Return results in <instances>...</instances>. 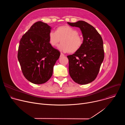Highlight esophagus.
<instances>
[{"instance_id": "34e87169", "label": "esophagus", "mask_w": 125, "mask_h": 125, "mask_svg": "<svg viewBox=\"0 0 125 125\" xmlns=\"http://www.w3.org/2000/svg\"><path fill=\"white\" fill-rule=\"evenodd\" d=\"M63 56H64V55L63 54V53H60V57H63Z\"/></svg>"}]
</instances>
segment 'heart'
<instances>
[{
	"label": "heart",
	"instance_id": "b5f03b06",
	"mask_svg": "<svg viewBox=\"0 0 125 125\" xmlns=\"http://www.w3.org/2000/svg\"><path fill=\"white\" fill-rule=\"evenodd\" d=\"M61 40L58 49L61 52L74 53L78 51L83 43V39L79 32L69 26L57 27L55 31H51L48 34V41L51 46H56Z\"/></svg>",
	"mask_w": 125,
	"mask_h": 125
}]
</instances>
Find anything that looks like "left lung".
<instances>
[{
  "instance_id": "left-lung-1",
  "label": "left lung",
  "mask_w": 125,
  "mask_h": 125,
  "mask_svg": "<svg viewBox=\"0 0 125 125\" xmlns=\"http://www.w3.org/2000/svg\"><path fill=\"white\" fill-rule=\"evenodd\" d=\"M67 23L79 28L83 37L80 48L67 56L69 74L75 83L86 84L94 81L98 74L104 58L103 40L96 30L86 22Z\"/></svg>"
}]
</instances>
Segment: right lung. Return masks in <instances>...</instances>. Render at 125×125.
Masks as SVG:
<instances>
[{"mask_svg":"<svg viewBox=\"0 0 125 125\" xmlns=\"http://www.w3.org/2000/svg\"><path fill=\"white\" fill-rule=\"evenodd\" d=\"M51 30L46 23L37 22L20 41L18 59L24 77L34 84H42L49 80L60 55V52L49 43Z\"/></svg>","mask_w":125,"mask_h":125,"instance_id":"1","label":"right lung"}]
</instances>
